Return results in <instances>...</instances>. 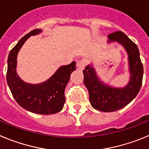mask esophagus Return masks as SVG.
Listing matches in <instances>:
<instances>
[{
    "instance_id": "34e87169",
    "label": "esophagus",
    "mask_w": 149,
    "mask_h": 149,
    "mask_svg": "<svg viewBox=\"0 0 149 149\" xmlns=\"http://www.w3.org/2000/svg\"><path fill=\"white\" fill-rule=\"evenodd\" d=\"M87 64V60L86 59H81L80 61H79L77 62V67H78V69L81 70H82L84 69V68L85 67Z\"/></svg>"
}]
</instances>
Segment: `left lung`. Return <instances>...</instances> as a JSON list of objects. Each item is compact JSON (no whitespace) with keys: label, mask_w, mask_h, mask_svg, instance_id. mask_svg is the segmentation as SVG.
I'll use <instances>...</instances> for the list:
<instances>
[{"label":"left lung","mask_w":149,"mask_h":149,"mask_svg":"<svg viewBox=\"0 0 149 149\" xmlns=\"http://www.w3.org/2000/svg\"><path fill=\"white\" fill-rule=\"evenodd\" d=\"M108 44L117 43L128 55L129 81L124 87L112 86L98 76L92 63L83 70L84 84L89 93L91 106L97 111L112 112L125 107L140 91L143 76V67L137 46L122 31L108 36Z\"/></svg>","instance_id":"8db88e82"}]
</instances>
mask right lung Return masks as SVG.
<instances>
[{
  "label": "right lung",
  "instance_id": "add662e5",
  "mask_svg": "<svg viewBox=\"0 0 149 149\" xmlns=\"http://www.w3.org/2000/svg\"><path fill=\"white\" fill-rule=\"evenodd\" d=\"M41 33V29L32 30L21 38L9 52L6 81L14 99L23 108L38 114H54L61 111L64 107L65 90L70 75L76 70V61L59 67L47 80L38 84L26 82L17 73L18 52L30 36Z\"/></svg>",
  "mask_w": 149,
  "mask_h": 149
}]
</instances>
